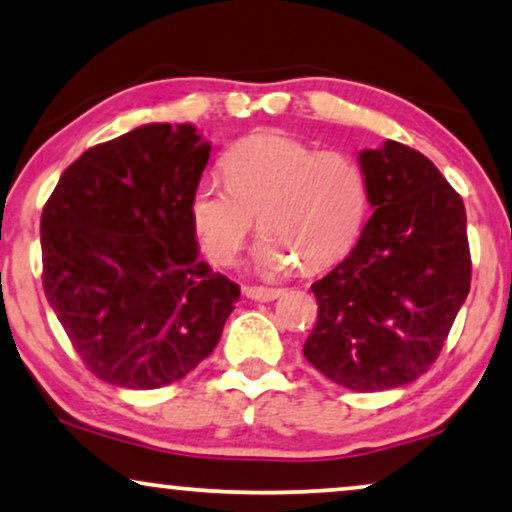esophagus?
Masks as SVG:
<instances>
[{
    "mask_svg": "<svg viewBox=\"0 0 512 512\" xmlns=\"http://www.w3.org/2000/svg\"><path fill=\"white\" fill-rule=\"evenodd\" d=\"M244 296L251 301H275L282 296V289H270V287H244Z\"/></svg>",
    "mask_w": 512,
    "mask_h": 512,
    "instance_id": "1",
    "label": "esophagus"
}]
</instances>
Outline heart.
Masks as SVG:
<instances>
[{"instance_id":"heart-1","label":"heart","mask_w":512,"mask_h":512,"mask_svg":"<svg viewBox=\"0 0 512 512\" xmlns=\"http://www.w3.org/2000/svg\"><path fill=\"white\" fill-rule=\"evenodd\" d=\"M225 181L199 178L190 218L204 251L230 265L247 242L256 216L263 235L254 268L265 275L324 268L353 247L369 209V183L343 152H320L277 131L242 138L225 152Z\"/></svg>"}]
</instances>
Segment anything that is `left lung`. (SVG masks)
Listing matches in <instances>:
<instances>
[{"instance_id":"1","label":"left lung","mask_w":512,"mask_h":512,"mask_svg":"<svg viewBox=\"0 0 512 512\" xmlns=\"http://www.w3.org/2000/svg\"><path fill=\"white\" fill-rule=\"evenodd\" d=\"M374 214L317 280L305 360L338 386H407L437 360L470 291L466 207L428 157L397 141L360 152Z\"/></svg>"}]
</instances>
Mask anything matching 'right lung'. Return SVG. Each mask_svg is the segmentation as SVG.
Returning <instances> with one entry per match:
<instances>
[{
    "mask_svg": "<svg viewBox=\"0 0 512 512\" xmlns=\"http://www.w3.org/2000/svg\"><path fill=\"white\" fill-rule=\"evenodd\" d=\"M211 145L145 124L63 171L42 211L46 301L91 374L152 390L207 360L240 287L199 261L190 195Z\"/></svg>",
    "mask_w": 512,
    "mask_h": 512,
    "instance_id": "add662e5",
    "label": "right lung"
}]
</instances>
